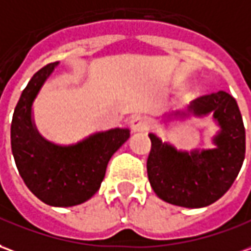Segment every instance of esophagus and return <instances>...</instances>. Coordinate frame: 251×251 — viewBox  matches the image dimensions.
I'll list each match as a JSON object with an SVG mask.
<instances>
[{
  "label": "esophagus",
  "mask_w": 251,
  "mask_h": 251,
  "mask_svg": "<svg viewBox=\"0 0 251 251\" xmlns=\"http://www.w3.org/2000/svg\"><path fill=\"white\" fill-rule=\"evenodd\" d=\"M130 126L133 131H141L147 129V120L141 114H134L130 117Z\"/></svg>",
  "instance_id": "obj_1"
}]
</instances>
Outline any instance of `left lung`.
<instances>
[{
  "instance_id": "1",
  "label": "left lung",
  "mask_w": 251,
  "mask_h": 251,
  "mask_svg": "<svg viewBox=\"0 0 251 251\" xmlns=\"http://www.w3.org/2000/svg\"><path fill=\"white\" fill-rule=\"evenodd\" d=\"M211 115L219 127L211 148L178 150L155 133L147 171L153 192L168 204L202 208L223 197L241 171L246 134L241 111L232 96L219 91L200 96L185 110L168 114V121Z\"/></svg>"
}]
</instances>
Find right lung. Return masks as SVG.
Instances as JSON below:
<instances>
[{"mask_svg":"<svg viewBox=\"0 0 251 251\" xmlns=\"http://www.w3.org/2000/svg\"><path fill=\"white\" fill-rule=\"evenodd\" d=\"M58 65L52 62L36 72L22 92L10 125V144L19 174L40 201L75 206L99 190L111 156L130 137V130L95 131L72 144L43 137L35 125L34 101Z\"/></svg>","mask_w":251,"mask_h":251,"instance_id":"add662e5","label":"right lung"}]
</instances>
